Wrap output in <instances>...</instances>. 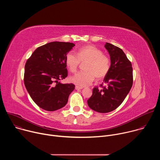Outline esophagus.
<instances>
[{
    "label": "esophagus",
    "mask_w": 160,
    "mask_h": 160,
    "mask_svg": "<svg viewBox=\"0 0 160 160\" xmlns=\"http://www.w3.org/2000/svg\"><path fill=\"white\" fill-rule=\"evenodd\" d=\"M83 87H79V86H75V89L76 90H80V89H82Z\"/></svg>",
    "instance_id": "1"
}]
</instances>
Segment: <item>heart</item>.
<instances>
[{
    "mask_svg": "<svg viewBox=\"0 0 160 160\" xmlns=\"http://www.w3.org/2000/svg\"><path fill=\"white\" fill-rule=\"evenodd\" d=\"M65 63L72 73L77 72L80 63H85L83 72L70 78L72 83L81 87L90 85L95 78L98 81L104 79L109 73L111 66L109 58L103 54L101 50L90 45L80 48L77 54L73 52H68L66 55Z\"/></svg>",
    "mask_w": 160,
    "mask_h": 160,
    "instance_id": "1",
    "label": "heart"
}]
</instances>
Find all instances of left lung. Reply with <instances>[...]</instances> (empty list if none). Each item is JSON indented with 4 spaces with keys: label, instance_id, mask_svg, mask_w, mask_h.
<instances>
[{
    "label": "left lung",
    "instance_id": "8db88e82",
    "mask_svg": "<svg viewBox=\"0 0 160 160\" xmlns=\"http://www.w3.org/2000/svg\"><path fill=\"white\" fill-rule=\"evenodd\" d=\"M104 47L110 56V70L100 85L101 88L95 87L92 96L87 100L90 108L101 113L117 109L125 99L133 84L132 64L122 49L108 42ZM104 84L106 85L104 86Z\"/></svg>",
    "mask_w": 160,
    "mask_h": 160
}]
</instances>
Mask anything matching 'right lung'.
<instances>
[{
	"label": "right lung",
	"instance_id": "right-lung-1",
	"mask_svg": "<svg viewBox=\"0 0 160 160\" xmlns=\"http://www.w3.org/2000/svg\"><path fill=\"white\" fill-rule=\"evenodd\" d=\"M74 46L70 42H49L38 47L27 61L25 85L40 108L49 111L62 108L75 89L73 83L59 82L68 76L65 58Z\"/></svg>",
	"mask_w": 160,
	"mask_h": 160
}]
</instances>
